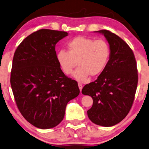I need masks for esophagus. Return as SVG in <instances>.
<instances>
[{
	"instance_id": "1",
	"label": "esophagus",
	"mask_w": 149,
	"mask_h": 149,
	"mask_svg": "<svg viewBox=\"0 0 149 149\" xmlns=\"http://www.w3.org/2000/svg\"><path fill=\"white\" fill-rule=\"evenodd\" d=\"M78 86H79L80 91L81 92V90H82V88H83V85H82V84H81V83H78Z\"/></svg>"
}]
</instances>
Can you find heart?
<instances>
[{"mask_svg": "<svg viewBox=\"0 0 149 149\" xmlns=\"http://www.w3.org/2000/svg\"><path fill=\"white\" fill-rule=\"evenodd\" d=\"M67 51L61 50L56 54V61L64 74H73L79 81H86L88 77L96 76L104 72L110 57V47L103 39L94 40L85 36H77L66 44Z\"/></svg>", "mask_w": 149, "mask_h": 149, "instance_id": "b5f03b06", "label": "heart"}]
</instances>
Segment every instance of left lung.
<instances>
[{
	"label": "left lung",
	"instance_id": "8db88e82",
	"mask_svg": "<svg viewBox=\"0 0 149 149\" xmlns=\"http://www.w3.org/2000/svg\"><path fill=\"white\" fill-rule=\"evenodd\" d=\"M104 35L110 47L107 65L96 81L86 85L82 94L93 100L88 117L97 125L109 127L119 123L130 110L136 94L138 75L134 54L117 35L107 30Z\"/></svg>",
	"mask_w": 149,
	"mask_h": 149
}]
</instances>
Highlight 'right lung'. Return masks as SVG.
I'll return each instance as SVG.
<instances>
[{
    "instance_id": "1",
    "label": "right lung",
    "mask_w": 149,
    "mask_h": 149,
    "mask_svg": "<svg viewBox=\"0 0 149 149\" xmlns=\"http://www.w3.org/2000/svg\"><path fill=\"white\" fill-rule=\"evenodd\" d=\"M66 32L41 29L23 40L13 58L10 83L17 106L35 127L52 128L63 120L68 103L79 94L76 81L61 69L55 45Z\"/></svg>"
}]
</instances>
